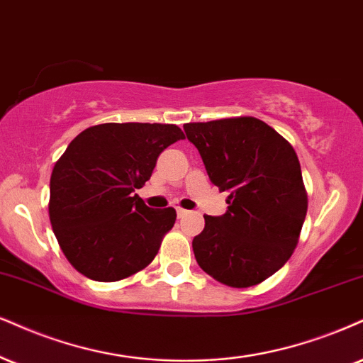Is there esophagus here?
I'll list each match as a JSON object with an SVG mask.
<instances>
[{"label": "esophagus", "instance_id": "esophagus-1", "mask_svg": "<svg viewBox=\"0 0 363 363\" xmlns=\"http://www.w3.org/2000/svg\"><path fill=\"white\" fill-rule=\"evenodd\" d=\"M190 213V210H185V208H182V207H178L177 208V216L180 217V218H183V217H186Z\"/></svg>", "mask_w": 363, "mask_h": 363}]
</instances>
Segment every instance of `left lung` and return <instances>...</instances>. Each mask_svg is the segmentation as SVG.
<instances>
[{"label":"left lung","instance_id":"left-lung-1","mask_svg":"<svg viewBox=\"0 0 363 363\" xmlns=\"http://www.w3.org/2000/svg\"><path fill=\"white\" fill-rule=\"evenodd\" d=\"M210 182L229 191L222 217L203 216L194 254L202 269L230 288L262 283L296 249L308 210L293 146L252 116L186 123Z\"/></svg>","mask_w":363,"mask_h":363}]
</instances>
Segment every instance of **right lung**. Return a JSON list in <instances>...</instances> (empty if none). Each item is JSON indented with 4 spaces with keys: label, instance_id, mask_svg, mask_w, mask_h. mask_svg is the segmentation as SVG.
<instances>
[{
    "label": "right lung",
    "instance_id": "add662e5",
    "mask_svg": "<svg viewBox=\"0 0 363 363\" xmlns=\"http://www.w3.org/2000/svg\"><path fill=\"white\" fill-rule=\"evenodd\" d=\"M185 140L174 124L106 123L84 129L50 177L48 216L67 261L89 279H126L153 261L177 220L134 194L156 160Z\"/></svg>",
    "mask_w": 363,
    "mask_h": 363
}]
</instances>
